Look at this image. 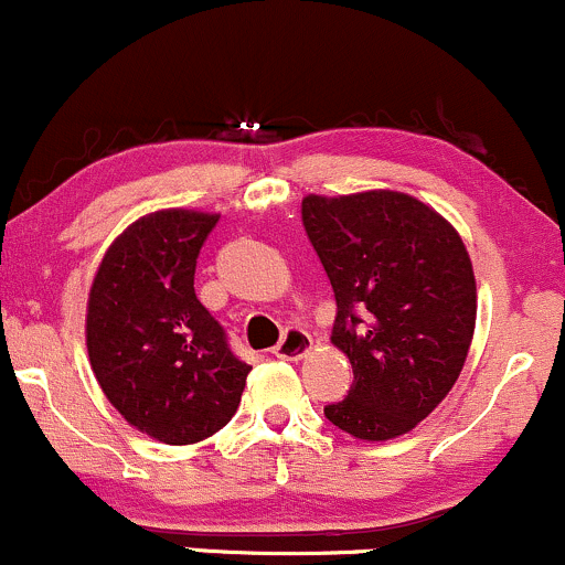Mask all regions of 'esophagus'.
I'll list each match as a JSON object with an SVG mask.
<instances>
[{
	"instance_id": "34e87169",
	"label": "esophagus",
	"mask_w": 565,
	"mask_h": 565,
	"mask_svg": "<svg viewBox=\"0 0 565 565\" xmlns=\"http://www.w3.org/2000/svg\"><path fill=\"white\" fill-rule=\"evenodd\" d=\"M310 345H313V340H310V334L305 332V329H287L281 342L274 348V355L284 361H300L308 355Z\"/></svg>"
}]
</instances>
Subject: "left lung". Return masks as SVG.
<instances>
[{
    "label": "left lung",
    "mask_w": 565,
    "mask_h": 565,
    "mask_svg": "<svg viewBox=\"0 0 565 565\" xmlns=\"http://www.w3.org/2000/svg\"><path fill=\"white\" fill-rule=\"evenodd\" d=\"M302 225L334 289L332 342L353 385L327 419L361 440L414 430L462 372L476 332V276L462 238L398 191L302 199Z\"/></svg>",
    "instance_id": "left-lung-1"
}]
</instances>
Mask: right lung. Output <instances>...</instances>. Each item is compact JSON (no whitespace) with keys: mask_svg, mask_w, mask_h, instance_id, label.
Wrapping results in <instances>:
<instances>
[{"mask_svg":"<svg viewBox=\"0 0 565 565\" xmlns=\"http://www.w3.org/2000/svg\"><path fill=\"white\" fill-rule=\"evenodd\" d=\"M220 215L159 210L103 255L87 300V353L106 398L129 425L170 446L231 423L249 364L193 289L199 252Z\"/></svg>","mask_w":565,"mask_h":565,"instance_id":"right-lung-1","label":"right lung"}]
</instances>
